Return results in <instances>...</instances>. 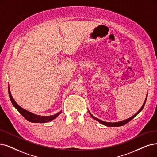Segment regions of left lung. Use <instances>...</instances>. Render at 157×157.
I'll list each match as a JSON object with an SVG mask.
<instances>
[{
	"label": "left lung",
	"mask_w": 157,
	"mask_h": 157,
	"mask_svg": "<svg viewBox=\"0 0 157 157\" xmlns=\"http://www.w3.org/2000/svg\"><path fill=\"white\" fill-rule=\"evenodd\" d=\"M147 97H146V100H145V102H144V103L143 104V105H142V106L141 107V108L139 110V111H138L136 114H135L133 116H132L131 117H130V118H128V119H126V120H124V121H121V122H104V121H101V120H100V119H98L97 118H96V117H94L93 115H92L91 114V113L89 111V113H90V114L91 115V117L93 118V119H95V120H96L97 121H98V122H100V123H101L102 124H103V125H105V126H109V127H118V126H124V125H125V124H126L128 122H129L130 121H131L132 120L133 118H134L142 110V109H143V108H144V105H145V104H146V100H147Z\"/></svg>",
	"instance_id": "1"
}]
</instances>
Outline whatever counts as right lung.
Segmentation results:
<instances>
[{
    "label": "right lung",
    "mask_w": 157,
    "mask_h": 157,
    "mask_svg": "<svg viewBox=\"0 0 157 157\" xmlns=\"http://www.w3.org/2000/svg\"><path fill=\"white\" fill-rule=\"evenodd\" d=\"M8 93H9V95H10V98L11 100V102L12 103V104L13 105L14 107L17 109V111L20 113L26 119L27 121L33 122V123H46L47 122H49L53 119H55L56 117H57L60 113H61V111L59 113H57V114H55L54 115H51V116H40V115H35L32 113L29 112L26 110L24 109L23 108H22L21 107H20L18 105L16 102L15 101V100L12 97L11 93H10V87H8Z\"/></svg>",
    "instance_id": "obj_1"
}]
</instances>
